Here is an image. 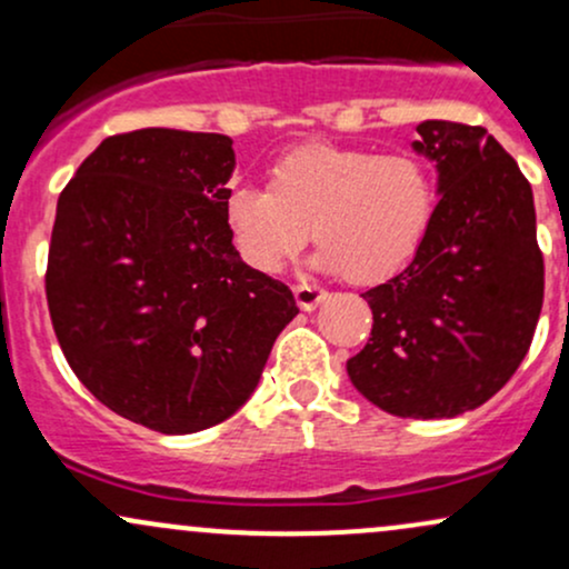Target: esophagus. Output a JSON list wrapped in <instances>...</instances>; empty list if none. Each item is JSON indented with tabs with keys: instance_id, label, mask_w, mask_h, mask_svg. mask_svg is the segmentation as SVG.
<instances>
[{
	"instance_id": "1",
	"label": "esophagus",
	"mask_w": 569,
	"mask_h": 569,
	"mask_svg": "<svg viewBox=\"0 0 569 569\" xmlns=\"http://www.w3.org/2000/svg\"><path fill=\"white\" fill-rule=\"evenodd\" d=\"M293 297H297L299 310L310 312V310H316V307L323 302L326 291L318 289V286H297V289H293Z\"/></svg>"
}]
</instances>
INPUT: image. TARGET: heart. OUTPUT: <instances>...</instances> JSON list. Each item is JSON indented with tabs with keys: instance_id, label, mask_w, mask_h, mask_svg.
<instances>
[{
	"instance_id": "1",
	"label": "heart",
	"mask_w": 569,
	"mask_h": 569,
	"mask_svg": "<svg viewBox=\"0 0 569 569\" xmlns=\"http://www.w3.org/2000/svg\"><path fill=\"white\" fill-rule=\"evenodd\" d=\"M436 206V173L420 154L316 141L280 154L267 189L234 187L224 219L240 259L267 276L283 270L310 227L321 243L316 270L380 283L415 259Z\"/></svg>"
}]
</instances>
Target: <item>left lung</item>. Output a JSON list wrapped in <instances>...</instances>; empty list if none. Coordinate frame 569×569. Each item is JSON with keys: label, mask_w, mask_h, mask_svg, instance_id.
Listing matches in <instances>:
<instances>
[{"label": "left lung", "mask_w": 569, "mask_h": 569, "mask_svg": "<svg viewBox=\"0 0 569 569\" xmlns=\"http://www.w3.org/2000/svg\"><path fill=\"white\" fill-rule=\"evenodd\" d=\"M439 206L415 259L361 293L375 326L348 377L396 417L441 420L481 407L530 350L543 305L532 187L479 126L426 120Z\"/></svg>", "instance_id": "8db88e82"}]
</instances>
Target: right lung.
Here are the masks:
<instances>
[{
	"label": "right lung",
	"instance_id": "add662e5",
	"mask_svg": "<svg viewBox=\"0 0 569 569\" xmlns=\"http://www.w3.org/2000/svg\"><path fill=\"white\" fill-rule=\"evenodd\" d=\"M230 136H109L58 198L48 307L69 367L103 407L168 436L232 417L257 390L289 286L248 267L224 219Z\"/></svg>",
	"mask_w": 569,
	"mask_h": 569
}]
</instances>
